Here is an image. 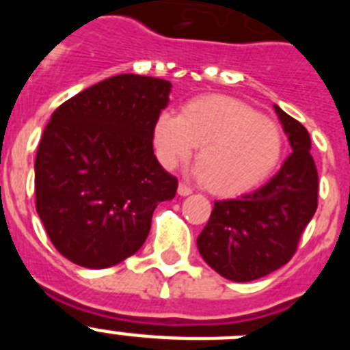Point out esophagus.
<instances>
[{
  "label": "esophagus",
  "mask_w": 350,
  "mask_h": 350,
  "mask_svg": "<svg viewBox=\"0 0 350 350\" xmlns=\"http://www.w3.org/2000/svg\"><path fill=\"white\" fill-rule=\"evenodd\" d=\"M177 193H178V196H189V194L193 193V191H191V187H187V185H185V184H178Z\"/></svg>",
  "instance_id": "34e87169"
}]
</instances>
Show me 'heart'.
<instances>
[{"label":"heart","instance_id":"obj_1","mask_svg":"<svg viewBox=\"0 0 350 350\" xmlns=\"http://www.w3.org/2000/svg\"><path fill=\"white\" fill-rule=\"evenodd\" d=\"M152 144L159 163L168 170L177 168L200 147L194 175L217 196L254 189L279 165L284 147L275 120L222 94L187 101L178 117L159 113Z\"/></svg>","mask_w":350,"mask_h":350}]
</instances>
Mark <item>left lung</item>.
Instances as JSON below:
<instances>
[{
  "instance_id": "obj_1",
  "label": "left lung",
  "mask_w": 350,
  "mask_h": 350,
  "mask_svg": "<svg viewBox=\"0 0 350 350\" xmlns=\"http://www.w3.org/2000/svg\"><path fill=\"white\" fill-rule=\"evenodd\" d=\"M291 150L280 170L254 193L213 203L198 237V250L212 270L233 282L261 279L295 254L317 208V170L310 135L273 105Z\"/></svg>"
}]
</instances>
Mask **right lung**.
I'll use <instances>...</instances> for the list:
<instances>
[{
	"mask_svg": "<svg viewBox=\"0 0 350 350\" xmlns=\"http://www.w3.org/2000/svg\"><path fill=\"white\" fill-rule=\"evenodd\" d=\"M172 83L116 75L64 101L35 161L36 212L51 242L79 267L101 270L140 250L157 203L177 178L154 156L152 126Z\"/></svg>",
	"mask_w": 350,
	"mask_h": 350,
	"instance_id": "add662e5",
	"label": "right lung"
}]
</instances>
